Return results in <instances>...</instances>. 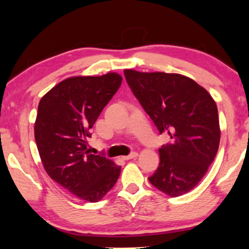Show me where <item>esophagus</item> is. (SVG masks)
I'll use <instances>...</instances> for the list:
<instances>
[{
  "label": "esophagus",
  "instance_id": "1",
  "mask_svg": "<svg viewBox=\"0 0 249 249\" xmlns=\"http://www.w3.org/2000/svg\"><path fill=\"white\" fill-rule=\"evenodd\" d=\"M137 156H138V153H137V152H133V153H130L129 155L122 156V158H123V160H133V158H136Z\"/></svg>",
  "mask_w": 249,
  "mask_h": 249
}]
</instances>
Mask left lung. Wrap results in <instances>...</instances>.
Masks as SVG:
<instances>
[{"label":"left lung","instance_id":"8db88e82","mask_svg":"<svg viewBox=\"0 0 249 249\" xmlns=\"http://www.w3.org/2000/svg\"><path fill=\"white\" fill-rule=\"evenodd\" d=\"M134 95L171 143L162 145L160 166L151 184L170 197L192 190L217 154L220 128L218 111L210 93L179 73L124 70Z\"/></svg>","mask_w":249,"mask_h":249}]
</instances>
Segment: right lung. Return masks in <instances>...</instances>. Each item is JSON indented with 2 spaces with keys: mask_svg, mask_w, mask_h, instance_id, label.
<instances>
[{
  "mask_svg": "<svg viewBox=\"0 0 249 249\" xmlns=\"http://www.w3.org/2000/svg\"><path fill=\"white\" fill-rule=\"evenodd\" d=\"M122 83V76L70 77L41 97L34 135L48 176L77 198L97 202L114 186L121 167L89 154L91 128Z\"/></svg>",
  "mask_w": 249,
  "mask_h": 249,
  "instance_id": "1",
  "label": "right lung"
}]
</instances>
